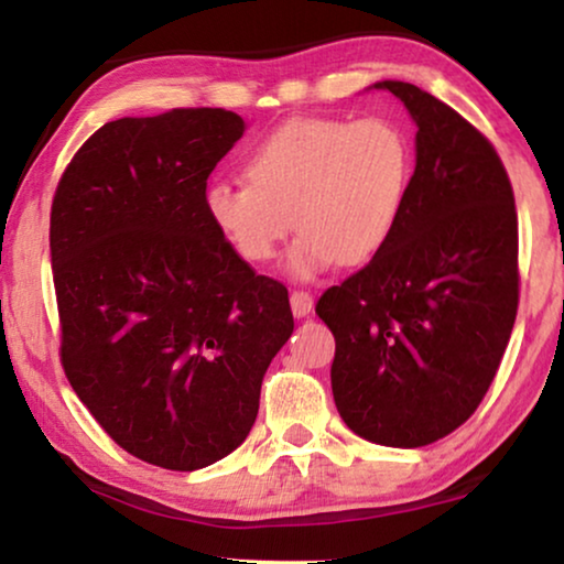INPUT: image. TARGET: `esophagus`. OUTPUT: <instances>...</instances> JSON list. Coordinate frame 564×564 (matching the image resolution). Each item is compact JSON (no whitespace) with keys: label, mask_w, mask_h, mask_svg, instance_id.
Wrapping results in <instances>:
<instances>
[{"label":"esophagus","mask_w":564,"mask_h":564,"mask_svg":"<svg viewBox=\"0 0 564 564\" xmlns=\"http://www.w3.org/2000/svg\"><path fill=\"white\" fill-rule=\"evenodd\" d=\"M290 305H292V313H295V318H305V315L313 311V295L305 290H292Z\"/></svg>","instance_id":"34e87169"}]
</instances>
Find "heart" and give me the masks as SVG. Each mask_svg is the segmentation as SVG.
<instances>
[{"instance_id": "b5f03b06", "label": "heart", "mask_w": 564, "mask_h": 564, "mask_svg": "<svg viewBox=\"0 0 564 564\" xmlns=\"http://www.w3.org/2000/svg\"><path fill=\"white\" fill-rule=\"evenodd\" d=\"M249 182H213L205 213L249 264H264L292 226L288 269L313 276L375 259L395 234L413 180L411 138L388 118H292L246 156Z\"/></svg>"}]
</instances>
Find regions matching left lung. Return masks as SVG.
<instances>
[{
  "label": "left lung",
  "mask_w": 564,
  "mask_h": 564,
  "mask_svg": "<svg viewBox=\"0 0 564 564\" xmlns=\"http://www.w3.org/2000/svg\"><path fill=\"white\" fill-rule=\"evenodd\" d=\"M413 115L415 172L388 246L323 292L336 338L330 388L354 434L434 444L482 403L519 311V215L492 143L405 82H380Z\"/></svg>",
  "instance_id": "1"
}]
</instances>
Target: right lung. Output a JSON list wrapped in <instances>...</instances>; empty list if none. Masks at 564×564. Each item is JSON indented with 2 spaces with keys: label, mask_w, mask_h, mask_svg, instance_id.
<instances>
[{
  "label": "right lung",
  "mask_w": 564,
  "mask_h": 564,
  "mask_svg": "<svg viewBox=\"0 0 564 564\" xmlns=\"http://www.w3.org/2000/svg\"><path fill=\"white\" fill-rule=\"evenodd\" d=\"M243 135L220 107L105 122L53 195L61 367L115 444L192 473L236 449L288 341V288L205 213L207 176Z\"/></svg>",
  "instance_id": "add662e5"
}]
</instances>
